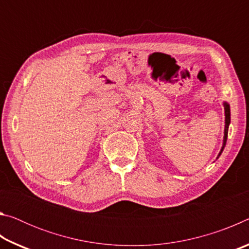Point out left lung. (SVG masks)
<instances>
[{"label": "left lung", "mask_w": 249, "mask_h": 249, "mask_svg": "<svg viewBox=\"0 0 249 249\" xmlns=\"http://www.w3.org/2000/svg\"><path fill=\"white\" fill-rule=\"evenodd\" d=\"M224 109H225V129H224V141H223V146H222V149L220 151V156L222 154L223 149H224L225 144H226V140H227V133H229V126L231 123V109H230V105L227 103H224Z\"/></svg>", "instance_id": "left-lung-1"}]
</instances>
